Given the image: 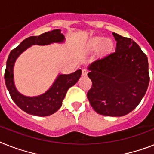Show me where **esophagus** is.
<instances>
[{"instance_id": "obj_1", "label": "esophagus", "mask_w": 154, "mask_h": 154, "mask_svg": "<svg viewBox=\"0 0 154 154\" xmlns=\"http://www.w3.org/2000/svg\"><path fill=\"white\" fill-rule=\"evenodd\" d=\"M87 73H88V72H87V70L86 69V68H84V69H82V75L83 76H86L87 75Z\"/></svg>"}]
</instances>
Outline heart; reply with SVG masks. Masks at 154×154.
Instances as JSON below:
<instances>
[{"label":"heart","instance_id":"1","mask_svg":"<svg viewBox=\"0 0 154 154\" xmlns=\"http://www.w3.org/2000/svg\"><path fill=\"white\" fill-rule=\"evenodd\" d=\"M113 42L109 38L105 39L102 37H94L87 42L86 49L87 51H96L100 48L102 53H109L113 48Z\"/></svg>","mask_w":154,"mask_h":154}]
</instances>
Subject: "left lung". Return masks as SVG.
Segmentation results:
<instances>
[{
  "label": "left lung",
  "instance_id": "1",
  "mask_svg": "<svg viewBox=\"0 0 154 154\" xmlns=\"http://www.w3.org/2000/svg\"><path fill=\"white\" fill-rule=\"evenodd\" d=\"M116 51L89 65L87 98L96 112L122 116L134 110L149 82L148 59L134 41L112 33Z\"/></svg>",
  "mask_w": 154,
  "mask_h": 154
}]
</instances>
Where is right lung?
I'll list each match as a JSON object with an SVG mask.
<instances>
[{
    "mask_svg": "<svg viewBox=\"0 0 154 154\" xmlns=\"http://www.w3.org/2000/svg\"><path fill=\"white\" fill-rule=\"evenodd\" d=\"M60 31V29H56L39 36L29 37L12 49L8 57L5 72L6 86L14 102L26 113L38 116H46L55 113L61 107L62 101L68 89L78 82L82 74L81 70H77L72 74L59 75L46 92L35 97L24 96L16 90L14 83L13 68L18 57L31 45H45L53 42H63L65 38Z\"/></svg>",
    "mask_w": 154,
    "mask_h": 154,
    "instance_id": "add662e5",
    "label": "right lung"
}]
</instances>
